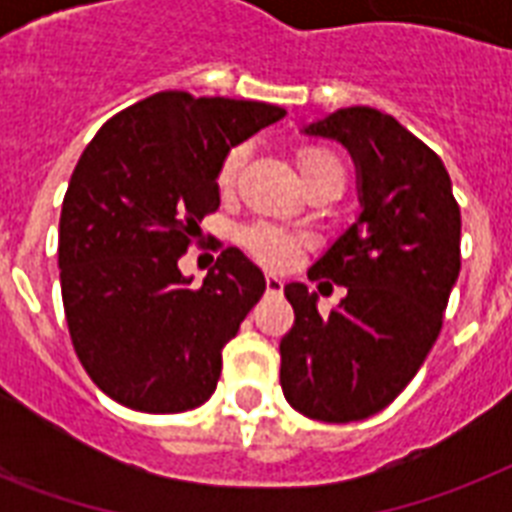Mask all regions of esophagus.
Here are the masks:
<instances>
[{"instance_id":"34e87169","label":"esophagus","mask_w":512,"mask_h":512,"mask_svg":"<svg viewBox=\"0 0 512 512\" xmlns=\"http://www.w3.org/2000/svg\"><path fill=\"white\" fill-rule=\"evenodd\" d=\"M265 289H268L271 295H281V289H284V281H281L276 273H268V276H265Z\"/></svg>"}]
</instances>
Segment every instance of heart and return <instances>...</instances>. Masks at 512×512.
<instances>
[{"mask_svg": "<svg viewBox=\"0 0 512 512\" xmlns=\"http://www.w3.org/2000/svg\"><path fill=\"white\" fill-rule=\"evenodd\" d=\"M247 159V151L244 148H233L228 151V156L223 159V167H220V185L223 188H231L236 175H239L241 164ZM300 172H303V180H313V177L327 175V172H337L342 175V164L332 151H324V148H303L300 151ZM241 244L257 257V260H263L268 265H284L289 257L295 255L297 239L292 233L281 231L276 225L268 223H255L247 225V228H241L239 233Z\"/></svg>", "mask_w": 512, "mask_h": 512, "instance_id": "heart-1", "label": "heart"}]
</instances>
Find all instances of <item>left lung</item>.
Listing matches in <instances>:
<instances>
[{"label": "left lung", "instance_id": "8db88e82", "mask_svg": "<svg viewBox=\"0 0 512 512\" xmlns=\"http://www.w3.org/2000/svg\"><path fill=\"white\" fill-rule=\"evenodd\" d=\"M303 132L348 148L361 212L308 271L348 292L327 319L316 292L284 287L295 327L279 345L281 390L311 420H366L412 382L441 332L460 276V207L444 162L377 108H340Z\"/></svg>", "mask_w": 512, "mask_h": 512}]
</instances>
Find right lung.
Instances as JSON below:
<instances>
[{
    "label": "right lung",
    "instance_id": "1",
    "mask_svg": "<svg viewBox=\"0 0 512 512\" xmlns=\"http://www.w3.org/2000/svg\"><path fill=\"white\" fill-rule=\"evenodd\" d=\"M284 116L257 100L159 92L84 148L60 212V292L76 356L122 406L175 414L215 393L225 342L263 297L265 276L228 247L191 287L177 260L220 207L228 151Z\"/></svg>",
    "mask_w": 512,
    "mask_h": 512
}]
</instances>
